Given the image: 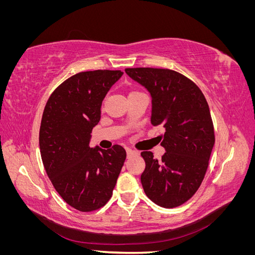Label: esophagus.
Listing matches in <instances>:
<instances>
[{
	"label": "esophagus",
	"mask_w": 255,
	"mask_h": 255,
	"mask_svg": "<svg viewBox=\"0 0 255 255\" xmlns=\"http://www.w3.org/2000/svg\"><path fill=\"white\" fill-rule=\"evenodd\" d=\"M127 154H128V157H129V156H132V155H138V152L128 148L127 149Z\"/></svg>",
	"instance_id": "34e87169"
}]
</instances>
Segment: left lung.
I'll use <instances>...</instances> for the list:
<instances>
[{
	"label": "left lung",
	"instance_id": "left-lung-1",
	"mask_svg": "<svg viewBox=\"0 0 255 255\" xmlns=\"http://www.w3.org/2000/svg\"><path fill=\"white\" fill-rule=\"evenodd\" d=\"M126 73L151 96V123L163 126L161 159L141 152L140 180L154 203L172 208L189 200L201 185L215 144L214 127L204 95L186 76L169 69L128 68Z\"/></svg>",
	"mask_w": 255,
	"mask_h": 255
}]
</instances>
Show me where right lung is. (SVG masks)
Segmentation results:
<instances>
[{
	"label": "right lung",
	"instance_id": "right-lung-1",
	"mask_svg": "<svg viewBox=\"0 0 255 255\" xmlns=\"http://www.w3.org/2000/svg\"><path fill=\"white\" fill-rule=\"evenodd\" d=\"M122 74L80 72L59 85L44 107L39 132L44 169L60 197L81 212L106 204L127 157L119 144L107 150L89 146L103 100Z\"/></svg>",
	"mask_w": 255,
	"mask_h": 255
}]
</instances>
